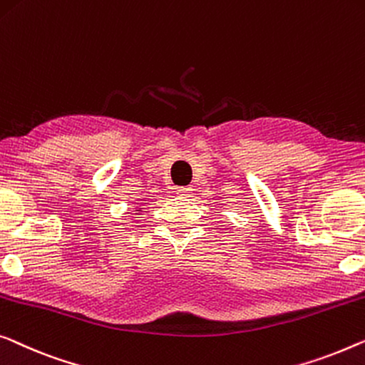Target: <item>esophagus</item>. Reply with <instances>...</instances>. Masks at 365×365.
Masks as SVG:
<instances>
[{"instance_id": "1", "label": "esophagus", "mask_w": 365, "mask_h": 365, "mask_svg": "<svg viewBox=\"0 0 365 365\" xmlns=\"http://www.w3.org/2000/svg\"><path fill=\"white\" fill-rule=\"evenodd\" d=\"M191 187H176V192L179 195H182V197H187V195H191Z\"/></svg>"}]
</instances>
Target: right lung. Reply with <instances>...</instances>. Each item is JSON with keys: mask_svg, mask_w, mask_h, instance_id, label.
I'll list each match as a JSON object with an SVG mask.
<instances>
[{"mask_svg": "<svg viewBox=\"0 0 365 365\" xmlns=\"http://www.w3.org/2000/svg\"><path fill=\"white\" fill-rule=\"evenodd\" d=\"M141 212V205H136V214Z\"/></svg>", "mask_w": 365, "mask_h": 365, "instance_id": "add662e5", "label": "right lung"}]
</instances>
